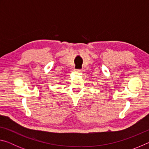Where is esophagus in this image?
I'll list each match as a JSON object with an SVG mask.
<instances>
[{
  "instance_id": "obj_1",
  "label": "esophagus",
  "mask_w": 149,
  "mask_h": 149,
  "mask_svg": "<svg viewBox=\"0 0 149 149\" xmlns=\"http://www.w3.org/2000/svg\"><path fill=\"white\" fill-rule=\"evenodd\" d=\"M75 72H76L81 73V72H83V70H79V69H76V70H75Z\"/></svg>"
}]
</instances>
